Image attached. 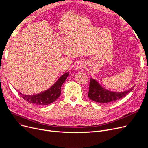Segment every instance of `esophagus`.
I'll list each match as a JSON object with an SVG mask.
<instances>
[{
	"mask_svg": "<svg viewBox=\"0 0 148 148\" xmlns=\"http://www.w3.org/2000/svg\"><path fill=\"white\" fill-rule=\"evenodd\" d=\"M84 67H85V64H84V62H81V61L77 62V64L76 65V69L77 70L83 69Z\"/></svg>",
	"mask_w": 148,
	"mask_h": 148,
	"instance_id": "obj_1",
	"label": "esophagus"
}]
</instances>
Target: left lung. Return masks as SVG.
Instances as JSON below:
<instances>
[{"label": "left lung", "mask_w": 148, "mask_h": 148, "mask_svg": "<svg viewBox=\"0 0 148 148\" xmlns=\"http://www.w3.org/2000/svg\"><path fill=\"white\" fill-rule=\"evenodd\" d=\"M134 87L135 86H133L130 89L124 92H112L103 88L95 80L90 78L88 95L90 99L97 103L101 104L110 103L125 97Z\"/></svg>", "instance_id": "1"}]
</instances>
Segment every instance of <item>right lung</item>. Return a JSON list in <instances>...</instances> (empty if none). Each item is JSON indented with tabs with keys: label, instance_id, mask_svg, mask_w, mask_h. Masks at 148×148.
I'll use <instances>...</instances> for the list:
<instances>
[{
	"label": "right lung",
	"instance_id": "right-lung-1",
	"mask_svg": "<svg viewBox=\"0 0 148 148\" xmlns=\"http://www.w3.org/2000/svg\"><path fill=\"white\" fill-rule=\"evenodd\" d=\"M69 73H66L62 75L58 81L54 83L49 89L46 90L40 94L32 95H27L19 93L23 98L30 103H32L38 106L49 105L54 101H56L60 96L61 93V86L65 81Z\"/></svg>",
	"mask_w": 148,
	"mask_h": 148
}]
</instances>
